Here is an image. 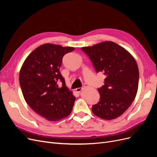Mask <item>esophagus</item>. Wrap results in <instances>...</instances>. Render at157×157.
<instances>
[{"label": "esophagus", "instance_id": "obj_1", "mask_svg": "<svg viewBox=\"0 0 157 157\" xmlns=\"http://www.w3.org/2000/svg\"><path fill=\"white\" fill-rule=\"evenodd\" d=\"M84 89V87H80V88H77V89H76V92H78V93H80V92L82 91V90Z\"/></svg>", "mask_w": 157, "mask_h": 157}]
</instances>
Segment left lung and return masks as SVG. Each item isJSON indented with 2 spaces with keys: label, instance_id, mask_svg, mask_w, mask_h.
Segmentation results:
<instances>
[{
  "label": "left lung",
  "instance_id": "obj_1",
  "mask_svg": "<svg viewBox=\"0 0 157 157\" xmlns=\"http://www.w3.org/2000/svg\"><path fill=\"white\" fill-rule=\"evenodd\" d=\"M81 49L89 57L96 72L106 76L104 85L98 88L100 99L92 105L93 113L105 120L120 117L134 100L138 88L139 69L135 59L111 41Z\"/></svg>",
  "mask_w": 157,
  "mask_h": 157
}]
</instances>
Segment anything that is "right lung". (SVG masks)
Listing matches in <instances>:
<instances>
[{
  "label": "right lung",
  "mask_w": 157,
  "mask_h": 157,
  "mask_svg": "<svg viewBox=\"0 0 157 157\" xmlns=\"http://www.w3.org/2000/svg\"><path fill=\"white\" fill-rule=\"evenodd\" d=\"M75 50L44 44L27 56L20 72V84L25 101L46 120L56 121L72 111L76 98L66 86L59 72L63 56ZM63 83L59 87L57 82Z\"/></svg>",
  "instance_id": "1"
}]
</instances>
